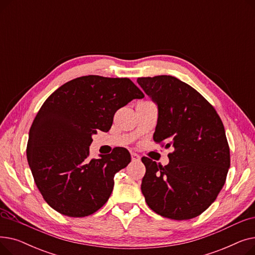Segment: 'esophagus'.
I'll use <instances>...</instances> for the list:
<instances>
[{
  "instance_id": "obj_1",
  "label": "esophagus",
  "mask_w": 255,
  "mask_h": 255,
  "mask_svg": "<svg viewBox=\"0 0 255 255\" xmlns=\"http://www.w3.org/2000/svg\"><path fill=\"white\" fill-rule=\"evenodd\" d=\"M131 158H132V161H139L140 160V156L136 153H131Z\"/></svg>"
}]
</instances>
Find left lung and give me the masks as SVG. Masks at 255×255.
<instances>
[{"label": "left lung", "instance_id": "8db88e82", "mask_svg": "<svg viewBox=\"0 0 255 255\" xmlns=\"http://www.w3.org/2000/svg\"><path fill=\"white\" fill-rule=\"evenodd\" d=\"M137 83L158 105L154 141L175 149L165 166L141 158V192L159 215L194 218L215 202L231 165L222 121L207 99L177 77H138Z\"/></svg>", "mask_w": 255, "mask_h": 255}]
</instances>
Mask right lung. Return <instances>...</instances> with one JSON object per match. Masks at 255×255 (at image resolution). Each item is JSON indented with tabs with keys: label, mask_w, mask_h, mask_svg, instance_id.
Listing matches in <instances>:
<instances>
[{
	"label": "right lung",
	"mask_w": 255,
	"mask_h": 255,
	"mask_svg": "<svg viewBox=\"0 0 255 255\" xmlns=\"http://www.w3.org/2000/svg\"><path fill=\"white\" fill-rule=\"evenodd\" d=\"M143 93L129 78L87 75L53 92L29 132L26 157L45 202L69 217H86L109 200L116 173L131 156L125 148L90 159L97 131L107 132L116 112Z\"/></svg>",
	"instance_id": "obj_1"
}]
</instances>
